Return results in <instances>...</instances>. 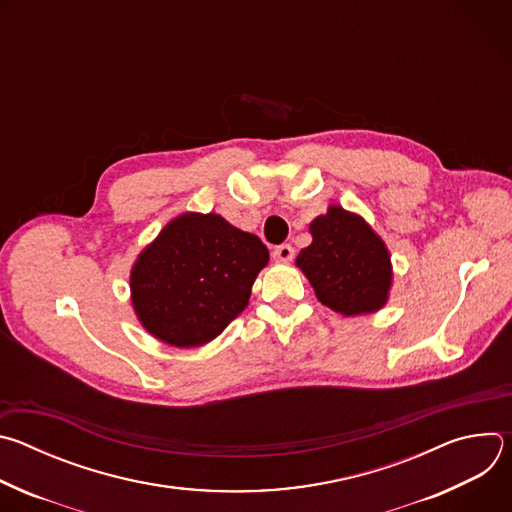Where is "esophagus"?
Wrapping results in <instances>:
<instances>
[{
	"label": "esophagus",
	"instance_id": "1",
	"mask_svg": "<svg viewBox=\"0 0 512 512\" xmlns=\"http://www.w3.org/2000/svg\"><path fill=\"white\" fill-rule=\"evenodd\" d=\"M273 259H275V261H283V263L291 261V259H294V247H291V245H279V247H275V249H273Z\"/></svg>",
	"mask_w": 512,
	"mask_h": 512
}]
</instances>
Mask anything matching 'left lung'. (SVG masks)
I'll return each mask as SVG.
<instances>
[{"label": "left lung", "mask_w": 512, "mask_h": 512, "mask_svg": "<svg viewBox=\"0 0 512 512\" xmlns=\"http://www.w3.org/2000/svg\"><path fill=\"white\" fill-rule=\"evenodd\" d=\"M310 233L314 241L296 263L318 300L344 316L381 310L391 287V259L375 231L360 216L330 206L310 225Z\"/></svg>", "instance_id": "obj_1"}]
</instances>
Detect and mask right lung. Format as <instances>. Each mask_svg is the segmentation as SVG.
Wrapping results in <instances>:
<instances>
[{
    "instance_id": "obj_1",
    "label": "right lung",
    "mask_w": 512,
    "mask_h": 512,
    "mask_svg": "<svg viewBox=\"0 0 512 512\" xmlns=\"http://www.w3.org/2000/svg\"><path fill=\"white\" fill-rule=\"evenodd\" d=\"M269 251L218 214H182L131 271L133 308L156 338L192 348L221 334L249 304Z\"/></svg>"
}]
</instances>
